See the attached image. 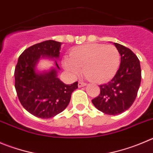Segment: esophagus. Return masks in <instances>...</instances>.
Wrapping results in <instances>:
<instances>
[{
	"instance_id": "esophagus-1",
	"label": "esophagus",
	"mask_w": 153,
	"mask_h": 153,
	"mask_svg": "<svg viewBox=\"0 0 153 153\" xmlns=\"http://www.w3.org/2000/svg\"><path fill=\"white\" fill-rule=\"evenodd\" d=\"M78 87H79V88H81V87L85 86V85H86V84L84 83V82H81V81H80V82H78Z\"/></svg>"
}]
</instances>
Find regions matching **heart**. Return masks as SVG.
I'll return each instance as SVG.
<instances>
[{"label":"heart","instance_id":"obj_1","mask_svg":"<svg viewBox=\"0 0 153 153\" xmlns=\"http://www.w3.org/2000/svg\"><path fill=\"white\" fill-rule=\"evenodd\" d=\"M120 64V54L113 45L90 44L72 50L70 58L65 57L63 67L71 76L76 77L84 68L87 76L97 83L110 80Z\"/></svg>","mask_w":153,"mask_h":153}]
</instances>
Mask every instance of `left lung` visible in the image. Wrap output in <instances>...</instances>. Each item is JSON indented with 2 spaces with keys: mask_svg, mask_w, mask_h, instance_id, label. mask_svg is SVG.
<instances>
[{
  "mask_svg": "<svg viewBox=\"0 0 153 153\" xmlns=\"http://www.w3.org/2000/svg\"><path fill=\"white\" fill-rule=\"evenodd\" d=\"M121 55V63L114 78L100 85V94L92 100L98 110L110 115L122 113L134 102L141 81L140 60L129 48L114 43Z\"/></svg>",
  "mask_w": 153,
  "mask_h": 153,
  "instance_id": "8db88e82",
  "label": "left lung"
}]
</instances>
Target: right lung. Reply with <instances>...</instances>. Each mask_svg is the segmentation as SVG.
<instances>
[{"label":"right lung","mask_w":153,"mask_h":153,"mask_svg":"<svg viewBox=\"0 0 153 153\" xmlns=\"http://www.w3.org/2000/svg\"><path fill=\"white\" fill-rule=\"evenodd\" d=\"M61 43L49 40L34 44L22 52L15 68V88L22 106L31 115L50 118L62 112L68 105L78 81L65 85L57 77L59 67L38 73L36 65L40 58L59 59ZM42 57H40V56Z\"/></svg>","instance_id":"1"}]
</instances>
